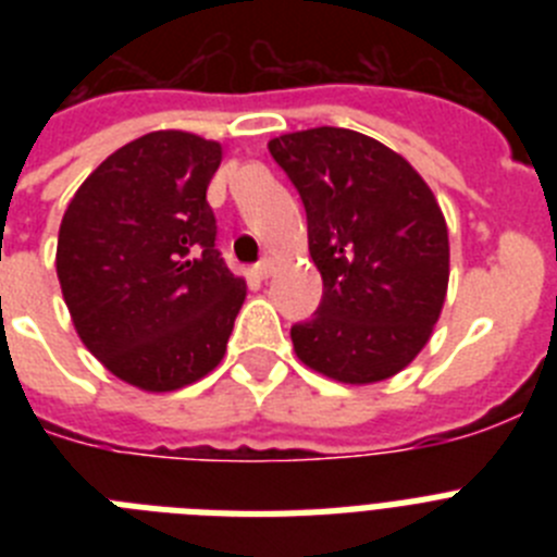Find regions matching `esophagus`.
<instances>
[{
  "instance_id": "1",
  "label": "esophagus",
  "mask_w": 557,
  "mask_h": 557,
  "mask_svg": "<svg viewBox=\"0 0 557 557\" xmlns=\"http://www.w3.org/2000/svg\"><path fill=\"white\" fill-rule=\"evenodd\" d=\"M253 273L259 275V278H268V275L273 273V259H262V262L253 268Z\"/></svg>"
}]
</instances>
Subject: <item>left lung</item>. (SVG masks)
Here are the masks:
<instances>
[{"mask_svg": "<svg viewBox=\"0 0 557 557\" xmlns=\"http://www.w3.org/2000/svg\"><path fill=\"white\" fill-rule=\"evenodd\" d=\"M307 209L323 301L293 326L304 366L343 385L405 371L430 343L449 287V231L405 156L346 127L270 139Z\"/></svg>", "mask_w": 557, "mask_h": 557, "instance_id": "obj_1", "label": "left lung"}]
</instances>
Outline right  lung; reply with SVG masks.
I'll use <instances>...</instances> for the list:
<instances>
[{
	"label": "right lung",
	"instance_id": "right-lung-1",
	"mask_svg": "<svg viewBox=\"0 0 557 557\" xmlns=\"http://www.w3.org/2000/svg\"><path fill=\"white\" fill-rule=\"evenodd\" d=\"M220 141L152 131L81 184L58 231V282L83 346L127 385L166 393L220 366L245 278L206 203Z\"/></svg>",
	"mask_w": 557,
	"mask_h": 557
}]
</instances>
